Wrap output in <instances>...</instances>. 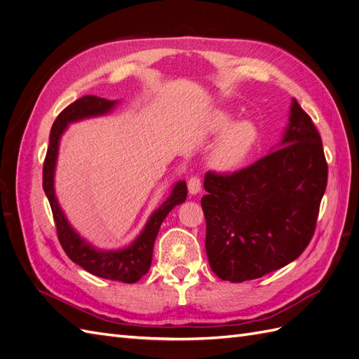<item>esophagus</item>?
Returning <instances> with one entry per match:
<instances>
[{"label": "esophagus", "mask_w": 359, "mask_h": 359, "mask_svg": "<svg viewBox=\"0 0 359 359\" xmlns=\"http://www.w3.org/2000/svg\"><path fill=\"white\" fill-rule=\"evenodd\" d=\"M187 187H189V193L190 194H198L202 189V182L198 177H191L187 182Z\"/></svg>", "instance_id": "34e87169"}]
</instances>
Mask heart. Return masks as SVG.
<instances>
[{"mask_svg":"<svg viewBox=\"0 0 359 359\" xmlns=\"http://www.w3.org/2000/svg\"><path fill=\"white\" fill-rule=\"evenodd\" d=\"M233 118L235 114L229 109H215L206 123V133H222L210 154V165L217 170L226 172L240 166L256 144V126L248 119L233 121Z\"/></svg>","mask_w":359,"mask_h":359,"instance_id":"b5f03b06","label":"heart"}]
</instances>
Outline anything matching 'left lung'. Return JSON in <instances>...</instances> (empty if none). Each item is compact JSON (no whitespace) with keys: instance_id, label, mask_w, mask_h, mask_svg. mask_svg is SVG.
<instances>
[{"instance_id":"8db88e82","label":"left lung","mask_w":359,"mask_h":359,"mask_svg":"<svg viewBox=\"0 0 359 359\" xmlns=\"http://www.w3.org/2000/svg\"><path fill=\"white\" fill-rule=\"evenodd\" d=\"M327 180L319 132L292 99L289 124L268 156L231 175L203 178L205 248L214 274L241 283L295 260L314 233Z\"/></svg>"}]
</instances>
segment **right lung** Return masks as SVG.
<instances>
[{"instance_id":"add662e5","label":"right lung","mask_w":359,"mask_h":359,"mask_svg":"<svg viewBox=\"0 0 359 359\" xmlns=\"http://www.w3.org/2000/svg\"><path fill=\"white\" fill-rule=\"evenodd\" d=\"M118 100H107L97 95H85L67 106L55 119L49 136V148L43 165V190H45L50 203L53 220H55L58 240L64 252L76 265L82 266L90 274L106 280L123 281V283H136L140 277L148 273L153 260V248L160 226L173 206L182 203L187 198L186 181L173 184L169 198L149 215L144 229L135 238L132 244L124 248L102 250L94 247L73 229L66 214L61 210L55 194V169L60 149L61 136L69 124L82 121L94 116L111 114Z\"/></svg>"}]
</instances>
